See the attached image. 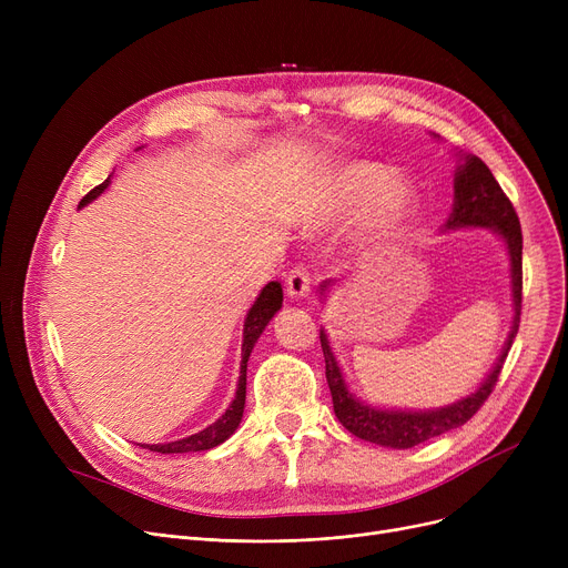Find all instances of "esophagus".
<instances>
[{
	"label": "esophagus",
	"instance_id": "34e87169",
	"mask_svg": "<svg viewBox=\"0 0 568 568\" xmlns=\"http://www.w3.org/2000/svg\"><path fill=\"white\" fill-rule=\"evenodd\" d=\"M311 285H313V278H311L306 266H294L285 281V290H287L290 300H304V296H308V292H311Z\"/></svg>",
	"mask_w": 568,
	"mask_h": 568
}]
</instances>
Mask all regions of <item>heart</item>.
<instances>
[{"label":"heart","instance_id":"1","mask_svg":"<svg viewBox=\"0 0 568 568\" xmlns=\"http://www.w3.org/2000/svg\"><path fill=\"white\" fill-rule=\"evenodd\" d=\"M416 189L382 163L347 161L322 179L311 209L313 230H332L364 206L356 236L364 246H384L396 239L416 212Z\"/></svg>","mask_w":568,"mask_h":568}]
</instances>
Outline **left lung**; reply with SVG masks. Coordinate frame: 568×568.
<instances>
[{"instance_id": "left-lung-1", "label": "left lung", "mask_w": 568, "mask_h": 568, "mask_svg": "<svg viewBox=\"0 0 568 568\" xmlns=\"http://www.w3.org/2000/svg\"><path fill=\"white\" fill-rule=\"evenodd\" d=\"M458 165L454 172V209L449 221L444 223L442 232L449 230H471V227H486L495 232L509 253L511 262V306H514V322L511 332L504 341V347L497 356L495 366L484 377V382L476 389L452 405L433 407V409H396V407H379L356 398L345 382L343 368L332 349L329 336L320 329V343L324 352L326 364V382H329V392L334 400V412L338 422L359 439L386 446V449H412L416 444H424L433 437H439L454 428L467 424L471 416L479 412V407L490 396L493 386L501 373L506 354L511 349V343L518 334L520 324V304H523V232L520 221L516 216V209L499 189L497 179L488 170V165L474 154L456 152ZM336 285L334 278L324 281L320 285L322 302L326 300V292Z\"/></svg>"}]
</instances>
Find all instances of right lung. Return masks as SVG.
<instances>
[{"label": "right lung", "instance_id": "obj_1", "mask_svg": "<svg viewBox=\"0 0 568 568\" xmlns=\"http://www.w3.org/2000/svg\"><path fill=\"white\" fill-rule=\"evenodd\" d=\"M110 186V176L105 179L103 184H99L94 191H89L80 206H87L89 202H94L105 189ZM283 306V285L278 281L266 283L262 287V292L257 294L255 304L248 308L246 320H244V343H242V366H239V382H236V394L234 400L230 403V407L223 412V416L206 426L204 430L189 435L184 439L176 442H165V444H140L142 449L149 452H159V454H191V452H209L214 446L223 444L236 428L242 424L244 416V405H246V368H248V356L257 343V338L262 336V332L266 329V324L272 322V317L281 311Z\"/></svg>", "mask_w": 568, "mask_h": 568}]
</instances>
